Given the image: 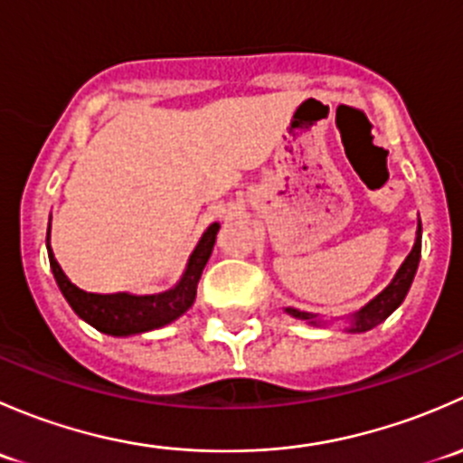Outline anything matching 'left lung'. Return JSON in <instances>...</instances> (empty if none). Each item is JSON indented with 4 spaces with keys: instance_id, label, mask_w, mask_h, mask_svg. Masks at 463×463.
<instances>
[{
    "instance_id": "obj_1",
    "label": "left lung",
    "mask_w": 463,
    "mask_h": 463,
    "mask_svg": "<svg viewBox=\"0 0 463 463\" xmlns=\"http://www.w3.org/2000/svg\"><path fill=\"white\" fill-rule=\"evenodd\" d=\"M419 260H421V219H419L417 237H414L412 250H410V255L405 258L403 264H401V269L396 270V275L392 278V282L387 284V287L383 288L376 298H372L365 307H361V309L354 311L352 316H347L345 320H349V326H345V329L352 331V334H363V331L374 329V326L381 325V322H385L387 318H390V316L394 314L401 305H403L405 296H408L410 287H412V279H414V275H417V269H419ZM284 311H287L288 316H293V318L305 320L314 326L326 325V322H329V320L320 318L318 314H309V311L293 309V307H284Z\"/></svg>"
}]
</instances>
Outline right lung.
Segmentation results:
<instances>
[{"instance_id":"1","label":"right lung","mask_w":463,"mask_h":463,"mask_svg":"<svg viewBox=\"0 0 463 463\" xmlns=\"http://www.w3.org/2000/svg\"><path fill=\"white\" fill-rule=\"evenodd\" d=\"M219 223H210L202 235V240L194 246L184 275L172 288L161 293H149V296H137V293H89L67 278L62 266L55 260L51 250V219L49 232H46V250H49L51 270L58 282L60 291L67 298L69 307L80 316L82 320L96 326L98 331L109 335H134L145 331L161 329L185 314L194 305L197 298V284L202 273L213 255L214 240H217Z\"/></svg>"}]
</instances>
